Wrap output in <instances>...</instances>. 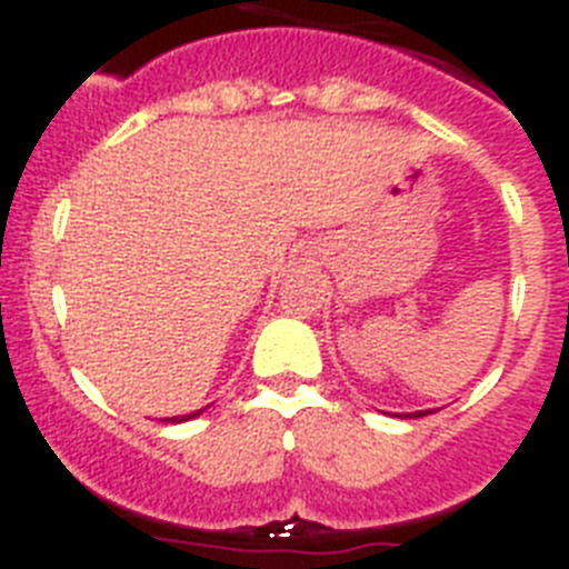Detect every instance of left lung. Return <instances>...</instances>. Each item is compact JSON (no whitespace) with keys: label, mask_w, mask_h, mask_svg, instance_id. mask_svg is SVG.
<instances>
[{"label":"left lung","mask_w":569,"mask_h":569,"mask_svg":"<svg viewBox=\"0 0 569 569\" xmlns=\"http://www.w3.org/2000/svg\"><path fill=\"white\" fill-rule=\"evenodd\" d=\"M430 410H419V413H407V419H419V416H427Z\"/></svg>","instance_id":"left-lung-1"}]
</instances>
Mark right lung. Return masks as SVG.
Segmentation results:
<instances>
[{
    "label": "right lung",
    "mask_w": 569,
    "mask_h": 569,
    "mask_svg": "<svg viewBox=\"0 0 569 569\" xmlns=\"http://www.w3.org/2000/svg\"><path fill=\"white\" fill-rule=\"evenodd\" d=\"M199 413H202V410H196V413H188V416H173V419H164V421H188V419H196Z\"/></svg>",
    "instance_id": "add662e5"
}]
</instances>
